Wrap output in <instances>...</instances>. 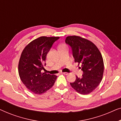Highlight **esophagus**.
<instances>
[{"label": "esophagus", "mask_w": 121, "mask_h": 121, "mask_svg": "<svg viewBox=\"0 0 121 121\" xmlns=\"http://www.w3.org/2000/svg\"><path fill=\"white\" fill-rule=\"evenodd\" d=\"M62 73L63 74H64V75H68V73H67V72H62Z\"/></svg>", "instance_id": "esophagus-1"}]
</instances>
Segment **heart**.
I'll list each match as a JSON object with an SVG mask.
<instances>
[{
	"label": "heart",
	"instance_id": "1",
	"mask_svg": "<svg viewBox=\"0 0 121 121\" xmlns=\"http://www.w3.org/2000/svg\"><path fill=\"white\" fill-rule=\"evenodd\" d=\"M62 46H64V45H62Z\"/></svg>",
	"mask_w": 121,
	"mask_h": 121
}]
</instances>
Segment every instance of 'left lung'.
Here are the masks:
<instances>
[{
	"label": "left lung",
	"instance_id": "left-lung-1",
	"mask_svg": "<svg viewBox=\"0 0 121 121\" xmlns=\"http://www.w3.org/2000/svg\"><path fill=\"white\" fill-rule=\"evenodd\" d=\"M65 43L72 48L75 62L81 65L82 76L70 82L76 91L82 95L91 93L96 88L103 77L104 64L100 51L88 39L77 36H68Z\"/></svg>",
	"mask_w": 121,
	"mask_h": 121
}]
</instances>
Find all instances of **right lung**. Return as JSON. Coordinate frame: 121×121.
<instances>
[{"label":"right lung","mask_w":121,"mask_h":121,"mask_svg":"<svg viewBox=\"0 0 121 121\" xmlns=\"http://www.w3.org/2000/svg\"><path fill=\"white\" fill-rule=\"evenodd\" d=\"M59 37L41 36L27 44L22 51L18 69L22 83L35 94H43L53 86L57 76L42 73L46 58Z\"/></svg>","instance_id":"add662e5"}]
</instances>
